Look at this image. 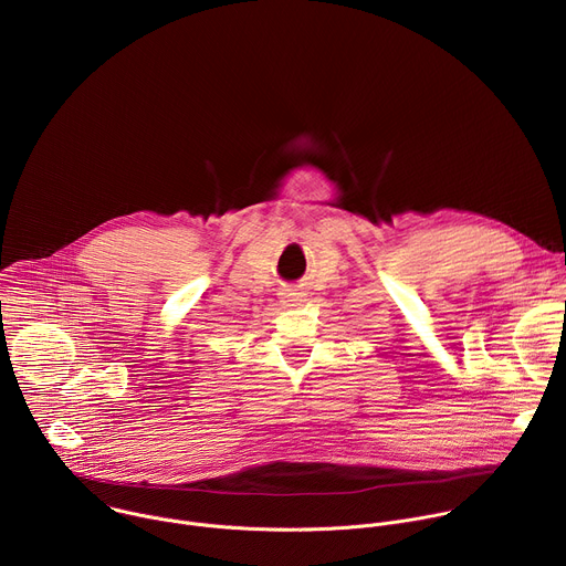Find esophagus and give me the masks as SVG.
Returning <instances> with one entry per match:
<instances>
[{
	"mask_svg": "<svg viewBox=\"0 0 566 566\" xmlns=\"http://www.w3.org/2000/svg\"><path fill=\"white\" fill-rule=\"evenodd\" d=\"M304 297H306V293L304 291H300L297 286H289V289H284L282 291V306H300L302 302H304Z\"/></svg>",
	"mask_w": 566,
	"mask_h": 566,
	"instance_id": "esophagus-1",
	"label": "esophagus"
}]
</instances>
